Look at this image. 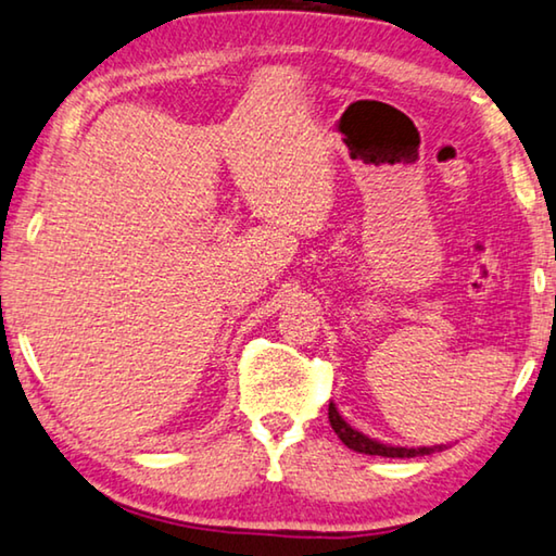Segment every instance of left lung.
<instances>
[{"mask_svg":"<svg viewBox=\"0 0 556 556\" xmlns=\"http://www.w3.org/2000/svg\"><path fill=\"white\" fill-rule=\"evenodd\" d=\"M329 425L334 429L337 437L350 446V450L359 452V454H377V457H425V454H432L437 450H444V444L437 446H417V450H407V446H389V444H379L377 439H369L367 434L352 429L346 421L339 417V412L334 404H329Z\"/></svg>","mask_w":556,"mask_h":556,"instance_id":"1","label":"left lung"}]
</instances>
